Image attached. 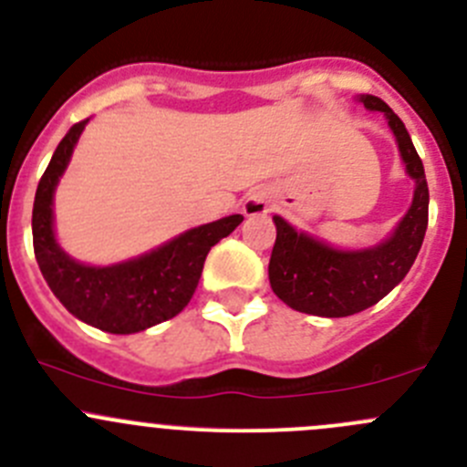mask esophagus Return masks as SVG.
I'll return each mask as SVG.
<instances>
[{"instance_id": "esophagus-1", "label": "esophagus", "mask_w": 467, "mask_h": 467, "mask_svg": "<svg viewBox=\"0 0 467 467\" xmlns=\"http://www.w3.org/2000/svg\"><path fill=\"white\" fill-rule=\"evenodd\" d=\"M270 197L265 192H254L247 202H244V213L247 215H265L270 211Z\"/></svg>"}]
</instances>
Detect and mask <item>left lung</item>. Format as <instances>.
Returning <instances> with one entry per match:
<instances>
[{
	"instance_id": "left-lung-1",
	"label": "left lung",
	"mask_w": 467,
	"mask_h": 467,
	"mask_svg": "<svg viewBox=\"0 0 467 467\" xmlns=\"http://www.w3.org/2000/svg\"><path fill=\"white\" fill-rule=\"evenodd\" d=\"M361 101L389 119L406 172L415 182L413 204L389 240L357 252L329 247L275 215L276 240L267 265L270 285L281 302L308 316L348 317L375 306L410 270L427 232V177L404 122L379 97L361 95Z\"/></svg>"
}]
</instances>
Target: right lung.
<instances>
[{
	"mask_svg": "<svg viewBox=\"0 0 467 467\" xmlns=\"http://www.w3.org/2000/svg\"><path fill=\"white\" fill-rule=\"evenodd\" d=\"M88 119L66 133L40 177L34 200V252L45 281L58 302L86 325L109 334H136L170 320L191 302L206 254L243 223L229 215L177 235L150 254L106 267L83 265L67 256L54 235V191L70 163Z\"/></svg>",
	"mask_w": 467,
	"mask_h": 467,
	"instance_id": "add662e5",
	"label": "right lung"
}]
</instances>
